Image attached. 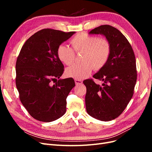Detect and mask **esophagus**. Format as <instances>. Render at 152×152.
<instances>
[{
  "mask_svg": "<svg viewBox=\"0 0 152 152\" xmlns=\"http://www.w3.org/2000/svg\"><path fill=\"white\" fill-rule=\"evenodd\" d=\"M75 82L77 85H80L82 84V81L81 80H78V79H75Z\"/></svg>",
  "mask_w": 152,
  "mask_h": 152,
  "instance_id": "obj_1",
  "label": "esophagus"
}]
</instances>
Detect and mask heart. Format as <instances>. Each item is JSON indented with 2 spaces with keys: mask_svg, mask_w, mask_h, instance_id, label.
<instances>
[{
  "mask_svg": "<svg viewBox=\"0 0 152 152\" xmlns=\"http://www.w3.org/2000/svg\"><path fill=\"white\" fill-rule=\"evenodd\" d=\"M73 49L65 45H59L58 57L61 62L70 65L74 62L75 54L82 53V63L75 64L66 68V75L75 79H83L93 71L102 69L107 63L111 53V44L105 37L81 33L70 40Z\"/></svg>",
  "mask_w": 152,
  "mask_h": 152,
  "instance_id": "obj_1",
  "label": "heart"
}]
</instances>
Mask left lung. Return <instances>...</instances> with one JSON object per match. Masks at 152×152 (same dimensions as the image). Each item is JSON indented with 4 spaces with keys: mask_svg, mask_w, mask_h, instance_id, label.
Instances as JSON below:
<instances>
[{
    "mask_svg": "<svg viewBox=\"0 0 152 152\" xmlns=\"http://www.w3.org/2000/svg\"><path fill=\"white\" fill-rule=\"evenodd\" d=\"M89 34L104 35L111 44V53L106 65L93 75L103 82L102 85L93 79L83 82L87 89L86 111L98 120L110 121L124 112L134 94L137 80L135 55L126 37L115 27L101 25Z\"/></svg>",
    "mask_w": 152,
    "mask_h": 152,
    "instance_id": "1",
    "label": "left lung"
}]
</instances>
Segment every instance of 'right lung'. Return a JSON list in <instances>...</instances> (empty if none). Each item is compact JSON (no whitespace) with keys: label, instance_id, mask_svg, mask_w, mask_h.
Here are the masks:
<instances>
[{"label":"right lung","instance_id":"obj_1","mask_svg":"<svg viewBox=\"0 0 152 152\" xmlns=\"http://www.w3.org/2000/svg\"><path fill=\"white\" fill-rule=\"evenodd\" d=\"M74 34L42 29L26 41L18 55L16 87L21 103L36 120L52 122L66 112V98L75 84L72 78L59 79L64 66L57 49Z\"/></svg>","mask_w":152,"mask_h":152}]
</instances>
